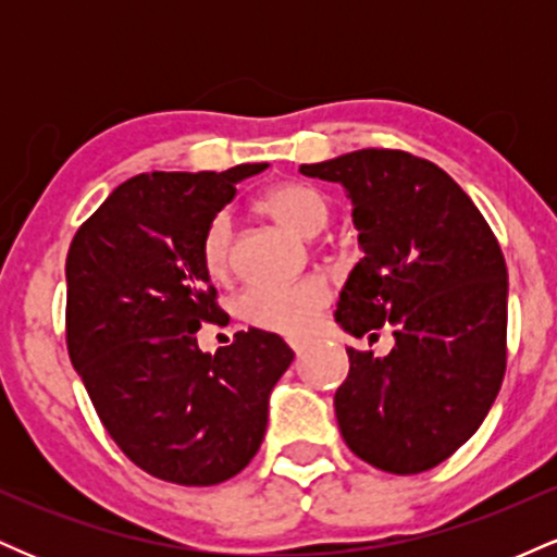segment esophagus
<instances>
[{"label": "esophagus", "instance_id": "1", "mask_svg": "<svg viewBox=\"0 0 557 557\" xmlns=\"http://www.w3.org/2000/svg\"><path fill=\"white\" fill-rule=\"evenodd\" d=\"M287 345L293 348V354L300 356L306 350V345H309V341H304V337H287Z\"/></svg>", "mask_w": 557, "mask_h": 557}]
</instances>
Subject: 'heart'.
<instances>
[{
	"label": "heart",
	"mask_w": 557,
	"mask_h": 557,
	"mask_svg": "<svg viewBox=\"0 0 557 557\" xmlns=\"http://www.w3.org/2000/svg\"><path fill=\"white\" fill-rule=\"evenodd\" d=\"M261 209L296 235L311 238L330 220V201L309 183H280L261 198ZM233 222L225 212L214 214L201 238L203 270L212 280H225L233 267L230 259ZM327 306V287L317 280L290 285H251L238 296L235 311L246 324L267 332L298 335L306 332Z\"/></svg>",
	"instance_id": "obj_1"
}]
</instances>
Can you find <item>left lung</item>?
Instances as JSON below:
<instances>
[{
  "instance_id": "1",
  "label": "left lung",
  "mask_w": 557,
  "mask_h": 557,
  "mask_svg": "<svg viewBox=\"0 0 557 557\" xmlns=\"http://www.w3.org/2000/svg\"><path fill=\"white\" fill-rule=\"evenodd\" d=\"M354 201L363 259L335 319L354 337L393 327L376 359L348 348L335 393L343 440L389 474L430 471L479 430L503 385L508 270L487 220L437 164L408 151L361 149L300 164Z\"/></svg>"
}]
</instances>
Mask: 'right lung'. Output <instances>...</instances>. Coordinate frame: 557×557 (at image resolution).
Instances as JSON below:
<instances>
[{
    "label": "right lung",
    "instance_id": "add662e5",
    "mask_svg": "<svg viewBox=\"0 0 557 557\" xmlns=\"http://www.w3.org/2000/svg\"><path fill=\"white\" fill-rule=\"evenodd\" d=\"M225 172H144L112 190L67 251V354L101 424L146 474L209 487L240 474L293 350L274 332H235L203 354L196 332L225 322L203 270V230L235 183Z\"/></svg>",
    "mask_w": 557,
    "mask_h": 557
}]
</instances>
